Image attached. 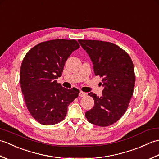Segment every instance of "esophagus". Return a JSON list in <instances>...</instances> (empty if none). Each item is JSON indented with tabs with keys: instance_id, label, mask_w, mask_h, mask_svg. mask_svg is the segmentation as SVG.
Segmentation results:
<instances>
[{
	"instance_id": "obj_1",
	"label": "esophagus",
	"mask_w": 159,
	"mask_h": 159,
	"mask_svg": "<svg viewBox=\"0 0 159 159\" xmlns=\"http://www.w3.org/2000/svg\"><path fill=\"white\" fill-rule=\"evenodd\" d=\"M87 96V93L83 92H80V93H79V96L80 97H83V96Z\"/></svg>"
}]
</instances>
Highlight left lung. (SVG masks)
<instances>
[{
	"instance_id": "1",
	"label": "left lung",
	"mask_w": 159,
	"mask_h": 159,
	"mask_svg": "<svg viewBox=\"0 0 159 159\" xmlns=\"http://www.w3.org/2000/svg\"><path fill=\"white\" fill-rule=\"evenodd\" d=\"M90 57L96 76L102 78V96L89 93L94 106L85 117L91 124L108 126L122 117L133 94L135 75L133 63L120 46L100 40L79 39Z\"/></svg>"
}]
</instances>
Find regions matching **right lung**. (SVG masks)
Instances as JSON below:
<instances>
[{
    "label": "right lung",
    "instance_id": "add662e5",
    "mask_svg": "<svg viewBox=\"0 0 159 159\" xmlns=\"http://www.w3.org/2000/svg\"><path fill=\"white\" fill-rule=\"evenodd\" d=\"M80 47L75 39H52L38 43L24 57L20 82L26 106L32 117L43 125L63 120L67 107L80 91L68 89L57 82L66 60Z\"/></svg>",
    "mask_w": 159,
    "mask_h": 159
}]
</instances>
